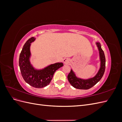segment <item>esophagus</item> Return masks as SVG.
<instances>
[{
	"mask_svg": "<svg viewBox=\"0 0 122 122\" xmlns=\"http://www.w3.org/2000/svg\"><path fill=\"white\" fill-rule=\"evenodd\" d=\"M63 62H64V63L65 64H68V63H69V62H70V60L68 58L65 57V58H64Z\"/></svg>",
	"mask_w": 122,
	"mask_h": 122,
	"instance_id": "1",
	"label": "esophagus"
}]
</instances>
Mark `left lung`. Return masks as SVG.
<instances>
[{"label":"left lung","instance_id":"1","mask_svg":"<svg viewBox=\"0 0 122 122\" xmlns=\"http://www.w3.org/2000/svg\"><path fill=\"white\" fill-rule=\"evenodd\" d=\"M96 45L98 47L99 54V60L100 61V68L97 74L94 77L88 79L81 78L77 77L75 72L72 69L68 75V79L70 83L74 87L77 89L87 90L93 87L98 83L102 78L105 69V57L104 53L101 48V44L99 42H96Z\"/></svg>","mask_w":122,"mask_h":122}]
</instances>
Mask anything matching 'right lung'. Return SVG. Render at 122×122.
Masks as SVG:
<instances>
[{"mask_svg": "<svg viewBox=\"0 0 122 122\" xmlns=\"http://www.w3.org/2000/svg\"><path fill=\"white\" fill-rule=\"evenodd\" d=\"M35 37L29 39L25 43L19 56V65L21 75L25 82L36 88H43L51 82L55 72L64 66L62 62H56L42 69H36L30 61L31 44Z\"/></svg>", "mask_w": 122, "mask_h": 122, "instance_id": "obj_1", "label": "right lung"}]
</instances>
